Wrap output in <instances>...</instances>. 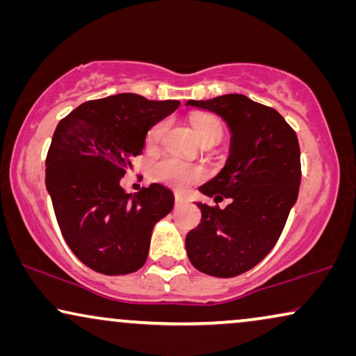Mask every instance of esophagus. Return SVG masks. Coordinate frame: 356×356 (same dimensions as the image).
Listing matches in <instances>:
<instances>
[{
  "label": "esophagus",
  "mask_w": 356,
  "mask_h": 356,
  "mask_svg": "<svg viewBox=\"0 0 356 356\" xmlns=\"http://www.w3.org/2000/svg\"><path fill=\"white\" fill-rule=\"evenodd\" d=\"M184 202H186V199H184V197L181 196V194H175V206L181 207Z\"/></svg>",
  "instance_id": "obj_1"
}]
</instances>
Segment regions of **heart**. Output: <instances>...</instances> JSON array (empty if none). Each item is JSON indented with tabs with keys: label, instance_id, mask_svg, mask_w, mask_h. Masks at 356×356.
Masks as SVG:
<instances>
[{
	"label": "heart",
	"instance_id": "obj_1",
	"mask_svg": "<svg viewBox=\"0 0 356 356\" xmlns=\"http://www.w3.org/2000/svg\"><path fill=\"white\" fill-rule=\"evenodd\" d=\"M193 126L196 129V133L201 140L207 139H218L220 140L223 134L222 123L218 121L216 116L212 115H197L194 116ZM165 131V121H159L155 123L152 128L149 129L147 136H145V144L147 145H155L162 139ZM152 178L155 181H160L163 184H168V186L177 188V189H184L189 186L191 183L199 181L204 177V172L201 167L197 165H191L183 162L179 159L167 157L162 159L152 167Z\"/></svg>",
	"mask_w": 356,
	"mask_h": 356
}]
</instances>
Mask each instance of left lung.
I'll return each instance as SVG.
<instances>
[{
    "instance_id": "1",
    "label": "left lung",
    "mask_w": 356,
    "mask_h": 356,
    "mask_svg": "<svg viewBox=\"0 0 356 356\" xmlns=\"http://www.w3.org/2000/svg\"><path fill=\"white\" fill-rule=\"evenodd\" d=\"M186 105L222 116L232 134L225 167L199 188L209 197L232 202L225 209L197 202L202 217L186 235L188 257L207 275H240L269 254L298 199V138L279 111L246 95Z\"/></svg>"
}]
</instances>
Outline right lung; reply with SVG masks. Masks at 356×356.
<instances>
[{
  "label": "right lung",
  "instance_id": "1",
  "mask_svg": "<svg viewBox=\"0 0 356 356\" xmlns=\"http://www.w3.org/2000/svg\"><path fill=\"white\" fill-rule=\"evenodd\" d=\"M178 106V100L116 94L86 102L56 126L47 154V191L67 246L95 272L140 269L154 225L172 212L168 188L152 183L128 194L120 179L131 159L143 154L147 131Z\"/></svg>",
  "mask_w": 356,
  "mask_h": 356
}]
</instances>
